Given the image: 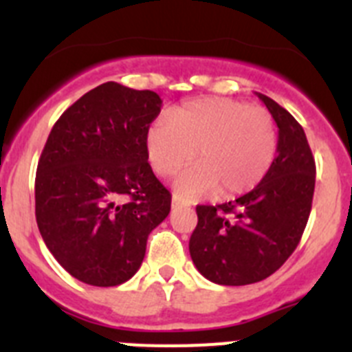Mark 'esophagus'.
<instances>
[{
	"mask_svg": "<svg viewBox=\"0 0 352 352\" xmlns=\"http://www.w3.org/2000/svg\"><path fill=\"white\" fill-rule=\"evenodd\" d=\"M173 208H183V206H188V201H185L183 197H179V195L174 194L173 195Z\"/></svg>",
	"mask_w": 352,
	"mask_h": 352,
	"instance_id": "obj_1",
	"label": "esophagus"
}]
</instances>
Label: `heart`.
I'll return each mask as SVG.
<instances>
[{
    "label": "heart",
    "mask_w": 352,
    "mask_h": 352,
    "mask_svg": "<svg viewBox=\"0 0 352 352\" xmlns=\"http://www.w3.org/2000/svg\"><path fill=\"white\" fill-rule=\"evenodd\" d=\"M148 160L160 176H173L197 157V166L174 182L188 199L226 197L256 188L268 174L276 151L272 114L227 96L186 102L169 116H158L146 130Z\"/></svg>",
    "instance_id": "obj_1"
}]
</instances>
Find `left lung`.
<instances>
[{"label": "left lung", "mask_w": 352, "mask_h": 352, "mask_svg": "<svg viewBox=\"0 0 352 352\" xmlns=\"http://www.w3.org/2000/svg\"><path fill=\"white\" fill-rule=\"evenodd\" d=\"M278 126L276 158L263 182L219 206H197L190 257L208 280L247 285L268 278L300 243L312 210L316 162L303 129L284 107L257 93Z\"/></svg>", "instance_id": "1"}]
</instances>
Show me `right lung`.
<instances>
[{
	"label": "right lung",
	"mask_w": 352,
	"mask_h": 352,
	"mask_svg": "<svg viewBox=\"0 0 352 352\" xmlns=\"http://www.w3.org/2000/svg\"><path fill=\"white\" fill-rule=\"evenodd\" d=\"M160 107L155 91L104 82L70 105L49 133L36 167V223L54 259L84 284L130 280L149 232L169 214L170 194L144 144Z\"/></svg>",
	"instance_id": "obj_1"
}]
</instances>
